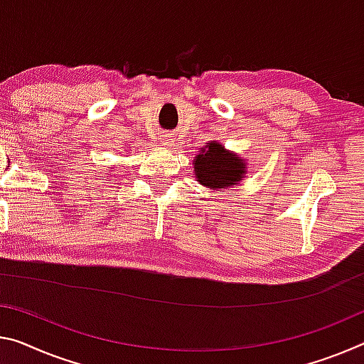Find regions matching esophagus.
I'll use <instances>...</instances> for the list:
<instances>
[{
    "instance_id": "obj_1",
    "label": "esophagus",
    "mask_w": 364,
    "mask_h": 364,
    "mask_svg": "<svg viewBox=\"0 0 364 364\" xmlns=\"http://www.w3.org/2000/svg\"><path fill=\"white\" fill-rule=\"evenodd\" d=\"M161 142H164V146L166 149H171L173 146H175L176 139H175V136H173V134H165V136H161Z\"/></svg>"
}]
</instances>
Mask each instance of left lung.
Masks as SVG:
<instances>
[{"mask_svg": "<svg viewBox=\"0 0 364 364\" xmlns=\"http://www.w3.org/2000/svg\"><path fill=\"white\" fill-rule=\"evenodd\" d=\"M193 166L196 181L213 191H230V188L238 186L247 171L246 160L217 141H209L200 147Z\"/></svg>", "mask_w": 364, "mask_h": 364, "instance_id": "1", "label": "left lung"}]
</instances>
